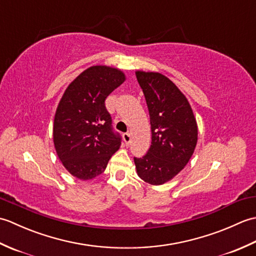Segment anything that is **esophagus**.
<instances>
[{
	"instance_id": "1",
	"label": "esophagus",
	"mask_w": 256,
	"mask_h": 256,
	"mask_svg": "<svg viewBox=\"0 0 256 256\" xmlns=\"http://www.w3.org/2000/svg\"><path fill=\"white\" fill-rule=\"evenodd\" d=\"M123 140H124V142H125V144L126 145H130V143H131V134L130 133H125V134H123Z\"/></svg>"
}]
</instances>
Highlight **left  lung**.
<instances>
[{
    "label": "left lung",
    "mask_w": 256,
    "mask_h": 256,
    "mask_svg": "<svg viewBox=\"0 0 256 256\" xmlns=\"http://www.w3.org/2000/svg\"><path fill=\"white\" fill-rule=\"evenodd\" d=\"M148 103L152 145L143 158H134L145 182L160 186L180 172L194 152L198 125L186 96L166 76L136 70Z\"/></svg>",
    "instance_id": "left-lung-1"
}]
</instances>
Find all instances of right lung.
Instances as JSON below:
<instances>
[{
	"label": "right lung",
	"instance_id": "1",
	"mask_svg": "<svg viewBox=\"0 0 256 256\" xmlns=\"http://www.w3.org/2000/svg\"><path fill=\"white\" fill-rule=\"evenodd\" d=\"M126 76L118 68L91 66L64 90L54 118L52 138L58 158L80 180H90L106 170L121 138L111 128L104 101Z\"/></svg>",
	"mask_w": 256,
	"mask_h": 256
}]
</instances>
